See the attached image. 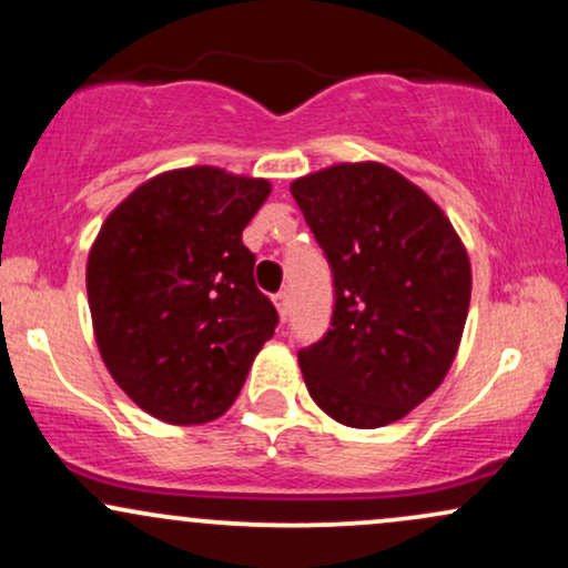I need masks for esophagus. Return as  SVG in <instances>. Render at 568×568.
Listing matches in <instances>:
<instances>
[{"instance_id": "34e87169", "label": "esophagus", "mask_w": 568, "mask_h": 568, "mask_svg": "<svg viewBox=\"0 0 568 568\" xmlns=\"http://www.w3.org/2000/svg\"><path fill=\"white\" fill-rule=\"evenodd\" d=\"M275 306H277V312H280V317H288V312H291V302H288V291H280V293H275Z\"/></svg>"}]
</instances>
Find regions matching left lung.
Here are the masks:
<instances>
[{"label":"left lung","instance_id":"8db88e82","mask_svg":"<svg viewBox=\"0 0 568 568\" xmlns=\"http://www.w3.org/2000/svg\"><path fill=\"white\" fill-rule=\"evenodd\" d=\"M334 275V315L298 352L331 419L374 429L403 419L446 379L467 310L470 258L452 221L393 168L342 162L291 184Z\"/></svg>","mask_w":568,"mask_h":568}]
</instances>
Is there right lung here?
<instances>
[{
	"instance_id": "1",
	"label": "right lung",
	"mask_w": 568,
	"mask_h": 568,
	"mask_svg": "<svg viewBox=\"0 0 568 568\" xmlns=\"http://www.w3.org/2000/svg\"><path fill=\"white\" fill-rule=\"evenodd\" d=\"M264 179L213 165L149 179L109 213L88 256L98 352L135 406L168 425L219 419L272 338L243 230Z\"/></svg>"
}]
</instances>
